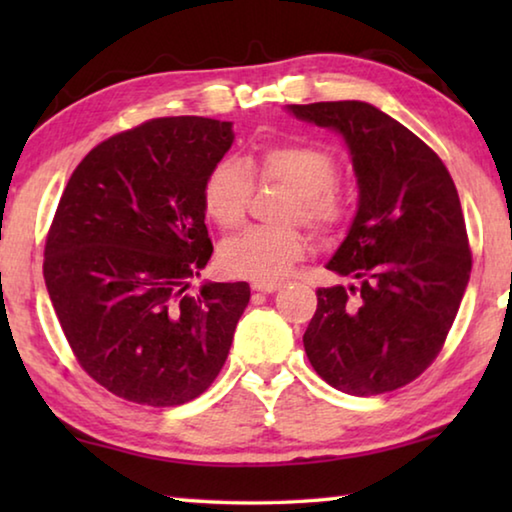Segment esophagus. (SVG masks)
I'll return each mask as SVG.
<instances>
[{
  "instance_id": "1",
  "label": "esophagus",
  "mask_w": 512,
  "mask_h": 512,
  "mask_svg": "<svg viewBox=\"0 0 512 512\" xmlns=\"http://www.w3.org/2000/svg\"><path fill=\"white\" fill-rule=\"evenodd\" d=\"M282 282H273V280H255L253 282V291H262V293H273L280 291Z\"/></svg>"
}]
</instances>
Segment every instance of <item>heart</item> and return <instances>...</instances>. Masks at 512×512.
I'll use <instances>...</instances> for the list:
<instances>
[{
	"label": "heart",
	"mask_w": 512,
	"mask_h": 512,
	"mask_svg": "<svg viewBox=\"0 0 512 512\" xmlns=\"http://www.w3.org/2000/svg\"><path fill=\"white\" fill-rule=\"evenodd\" d=\"M341 164L320 144H271L246 160H221L207 173L201 203L207 219L232 230L244 223L250 198L259 185L289 189L280 207V225H255L223 241L219 262L225 273L250 280H277L305 255L307 237L300 223L318 237H336L352 216V201L339 187Z\"/></svg>",
	"instance_id": "b5f03b06"
}]
</instances>
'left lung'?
I'll list each match as a JSON object with an SVG mask.
<instances>
[{"instance_id": "1", "label": "left lung", "mask_w": 512, "mask_h": 512, "mask_svg": "<svg viewBox=\"0 0 512 512\" xmlns=\"http://www.w3.org/2000/svg\"><path fill=\"white\" fill-rule=\"evenodd\" d=\"M339 131L359 178V210L329 271L357 280L316 291L302 343L336 391L368 397L411 384L443 350L472 271L458 192L438 153L363 101L291 106Z\"/></svg>"}]
</instances>
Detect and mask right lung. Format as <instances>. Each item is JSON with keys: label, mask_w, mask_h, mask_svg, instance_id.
Listing matches in <instances>:
<instances>
[{"label": "right lung", "mask_w": 512, "mask_h": 512, "mask_svg": "<svg viewBox=\"0 0 512 512\" xmlns=\"http://www.w3.org/2000/svg\"><path fill=\"white\" fill-rule=\"evenodd\" d=\"M230 121L158 117L108 137L65 187L45 241L51 305L79 366L112 395L180 406L228 359L248 282L187 280L212 257L203 180Z\"/></svg>", "instance_id": "add662e5"}]
</instances>
